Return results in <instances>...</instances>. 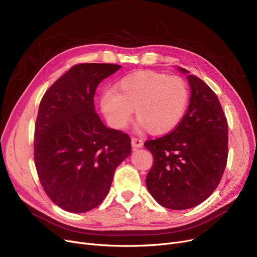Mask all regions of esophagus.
I'll use <instances>...</instances> for the list:
<instances>
[{"mask_svg":"<svg viewBox=\"0 0 257 257\" xmlns=\"http://www.w3.org/2000/svg\"><path fill=\"white\" fill-rule=\"evenodd\" d=\"M131 144L134 149H139V148H142L144 143L141 139H137V138H132L131 139Z\"/></svg>","mask_w":257,"mask_h":257,"instance_id":"obj_1","label":"esophagus"}]
</instances>
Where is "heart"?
<instances>
[{
	"label": "heart",
	"instance_id": "heart-1",
	"mask_svg": "<svg viewBox=\"0 0 257 257\" xmlns=\"http://www.w3.org/2000/svg\"><path fill=\"white\" fill-rule=\"evenodd\" d=\"M188 101L190 89L183 78L140 71L121 78L116 91L106 90L100 103L102 112L115 129L126 128L136 109L139 129L164 134L180 124Z\"/></svg>",
	"mask_w": 257,
	"mask_h": 257
}]
</instances>
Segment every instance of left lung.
<instances>
[{"instance_id":"left-lung-1","label":"left lung","mask_w":257,"mask_h":257,"mask_svg":"<svg viewBox=\"0 0 257 257\" xmlns=\"http://www.w3.org/2000/svg\"><path fill=\"white\" fill-rule=\"evenodd\" d=\"M177 70L187 75L190 105L171 133L145 143L153 155L146 184L158 204L182 210L202 203L219 185L228 156V126L217 94L185 69Z\"/></svg>"}]
</instances>
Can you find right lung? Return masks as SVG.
<instances>
[{
	"label": "right lung",
	"mask_w": 257,
	"mask_h": 257,
	"mask_svg": "<svg viewBox=\"0 0 257 257\" xmlns=\"http://www.w3.org/2000/svg\"><path fill=\"white\" fill-rule=\"evenodd\" d=\"M120 65L81 63L61 76L39 104L34 160L49 198L80 213L105 199L116 168L131 154V139L106 127L93 104L98 85Z\"/></svg>",
	"instance_id": "add662e5"
}]
</instances>
